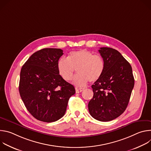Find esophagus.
I'll return each instance as SVG.
<instances>
[{"label": "esophagus", "mask_w": 151, "mask_h": 151, "mask_svg": "<svg viewBox=\"0 0 151 151\" xmlns=\"http://www.w3.org/2000/svg\"><path fill=\"white\" fill-rule=\"evenodd\" d=\"M75 90H76V93H79L81 92H82L83 91L82 88H75Z\"/></svg>", "instance_id": "1"}]
</instances>
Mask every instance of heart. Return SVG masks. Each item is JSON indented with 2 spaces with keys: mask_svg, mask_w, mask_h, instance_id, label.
Here are the masks:
<instances>
[{
  "mask_svg": "<svg viewBox=\"0 0 151 151\" xmlns=\"http://www.w3.org/2000/svg\"><path fill=\"white\" fill-rule=\"evenodd\" d=\"M104 61L101 56L93 54L85 50L72 51L68 59L61 58L57 63V70L60 76L66 81L72 80L76 69L78 75L74 78L73 83L82 87L90 81L94 82L103 74Z\"/></svg>",
  "mask_w": 151,
  "mask_h": 151,
  "instance_id": "b5f03b06",
  "label": "heart"
}]
</instances>
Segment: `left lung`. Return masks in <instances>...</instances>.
Segmentation results:
<instances>
[{"label": "left lung", "instance_id": "8db88e82", "mask_svg": "<svg viewBox=\"0 0 151 151\" xmlns=\"http://www.w3.org/2000/svg\"><path fill=\"white\" fill-rule=\"evenodd\" d=\"M105 68L91 87L94 93L88 111L96 119L106 122L119 116L126 109L134 85L132 68L117 50L102 47L99 50Z\"/></svg>", "mask_w": 151, "mask_h": 151}]
</instances>
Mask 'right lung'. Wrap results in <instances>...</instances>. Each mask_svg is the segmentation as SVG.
Masks as SVG:
<instances>
[{
    "instance_id": "add662e5",
    "label": "right lung",
    "mask_w": 151,
    "mask_h": 151,
    "mask_svg": "<svg viewBox=\"0 0 151 151\" xmlns=\"http://www.w3.org/2000/svg\"><path fill=\"white\" fill-rule=\"evenodd\" d=\"M63 54L58 48L33 54L21 68L19 92L30 114L37 120L52 122L65 114L73 86L59 75L57 63Z\"/></svg>"
}]
</instances>
